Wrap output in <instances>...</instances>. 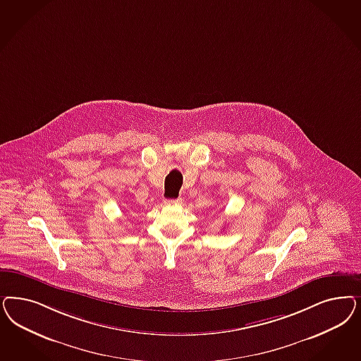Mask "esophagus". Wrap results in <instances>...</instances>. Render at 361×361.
I'll list each match as a JSON object with an SVG mask.
<instances>
[{
  "instance_id": "esophagus-1",
  "label": "esophagus",
  "mask_w": 361,
  "mask_h": 361,
  "mask_svg": "<svg viewBox=\"0 0 361 361\" xmlns=\"http://www.w3.org/2000/svg\"><path fill=\"white\" fill-rule=\"evenodd\" d=\"M182 200L180 199H166L164 200V204H169V206H175V204H179Z\"/></svg>"
}]
</instances>
